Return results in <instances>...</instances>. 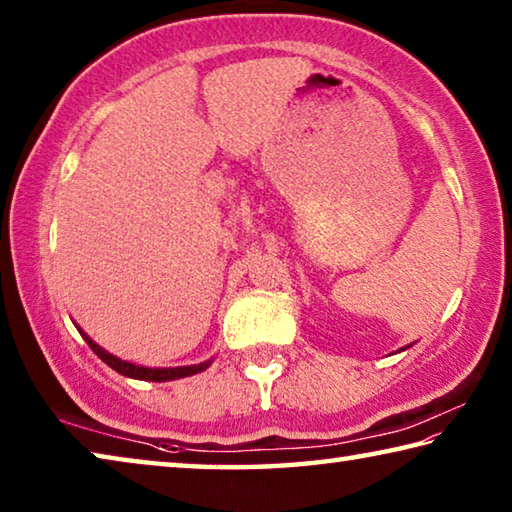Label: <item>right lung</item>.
<instances>
[{
  "label": "right lung",
  "instance_id": "obj_1",
  "mask_svg": "<svg viewBox=\"0 0 512 512\" xmlns=\"http://www.w3.org/2000/svg\"><path fill=\"white\" fill-rule=\"evenodd\" d=\"M83 334V332H81ZM85 343L90 345L92 352L97 354V357L108 363L112 370H117L119 375H126L131 379H144V381H171V379H180V377H189V375H196V372L205 370L210 363H198V366H183V368H144V366H135V363H128V361H121L117 357H112L110 352H106L103 348H99L97 343H94L88 334H83Z\"/></svg>",
  "mask_w": 512,
  "mask_h": 512
}]
</instances>
